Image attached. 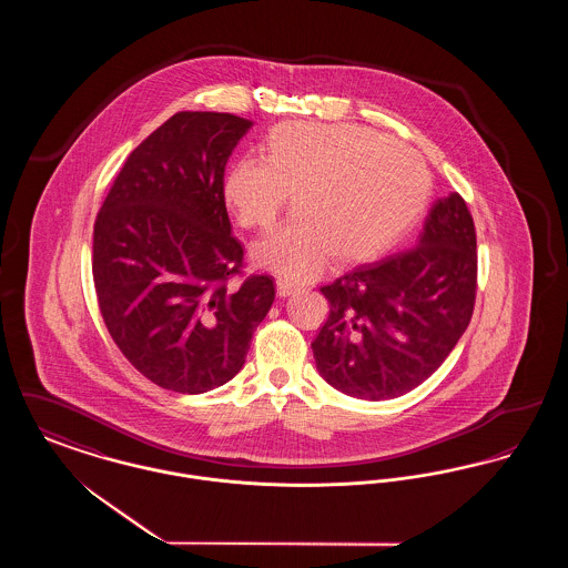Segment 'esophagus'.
Here are the masks:
<instances>
[{"label": "esophagus", "instance_id": "esophagus-1", "mask_svg": "<svg viewBox=\"0 0 568 568\" xmlns=\"http://www.w3.org/2000/svg\"><path fill=\"white\" fill-rule=\"evenodd\" d=\"M297 287L294 283H290V281H283V278H278L276 281V296L278 297H287L292 296V294H296Z\"/></svg>", "mask_w": 568, "mask_h": 568}]
</instances>
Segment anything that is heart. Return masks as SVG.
<instances>
[{
    "label": "heart",
    "instance_id": "heart-1",
    "mask_svg": "<svg viewBox=\"0 0 568 568\" xmlns=\"http://www.w3.org/2000/svg\"><path fill=\"white\" fill-rule=\"evenodd\" d=\"M262 162L239 160L223 176L225 206L243 227H268L290 193L296 215L253 244L257 268L304 281L336 264L371 262L424 215L433 176L424 160L359 125L281 123Z\"/></svg>",
    "mask_w": 568,
    "mask_h": 568
}]
</instances>
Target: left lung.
Returning <instances> with one entry per match:
<instances>
[{
    "label": "left lung",
    "instance_id": "obj_1",
    "mask_svg": "<svg viewBox=\"0 0 568 568\" xmlns=\"http://www.w3.org/2000/svg\"><path fill=\"white\" fill-rule=\"evenodd\" d=\"M477 290V236L466 202H434L417 244L322 287L329 315L311 343L320 375L359 400L422 385L458 345Z\"/></svg>",
    "mask_w": 568,
    "mask_h": 568
}]
</instances>
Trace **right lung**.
Here are the masks:
<instances>
[{
	"mask_svg": "<svg viewBox=\"0 0 568 568\" xmlns=\"http://www.w3.org/2000/svg\"><path fill=\"white\" fill-rule=\"evenodd\" d=\"M253 121L176 112L119 172L93 227V281L104 324L138 373L204 394L236 377L274 302L272 276L241 287L243 266L223 172Z\"/></svg>",
	"mask_w": 568,
	"mask_h": 568,
	"instance_id": "1",
	"label": "right lung"
}]
</instances>
